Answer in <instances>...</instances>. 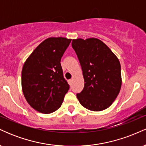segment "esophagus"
<instances>
[{"label": "esophagus", "mask_w": 146, "mask_h": 146, "mask_svg": "<svg viewBox=\"0 0 146 146\" xmlns=\"http://www.w3.org/2000/svg\"><path fill=\"white\" fill-rule=\"evenodd\" d=\"M68 84H69L70 85H71L72 83H73V80H68Z\"/></svg>", "instance_id": "obj_1"}]
</instances>
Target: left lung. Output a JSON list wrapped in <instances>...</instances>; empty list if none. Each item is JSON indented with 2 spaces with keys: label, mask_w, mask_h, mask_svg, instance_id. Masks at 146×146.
<instances>
[{
  "label": "left lung",
  "mask_w": 146,
  "mask_h": 146,
  "mask_svg": "<svg viewBox=\"0 0 146 146\" xmlns=\"http://www.w3.org/2000/svg\"><path fill=\"white\" fill-rule=\"evenodd\" d=\"M72 47L82 69L84 87L77 94L81 105L101 111L117 98L121 86V65L118 58L97 38L73 40Z\"/></svg>",
  "instance_id": "left-lung-1"
}]
</instances>
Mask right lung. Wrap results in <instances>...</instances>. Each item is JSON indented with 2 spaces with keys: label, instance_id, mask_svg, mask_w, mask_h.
Masks as SVG:
<instances>
[{
  "label": "right lung",
  "instance_id": "obj_1",
  "mask_svg": "<svg viewBox=\"0 0 146 146\" xmlns=\"http://www.w3.org/2000/svg\"><path fill=\"white\" fill-rule=\"evenodd\" d=\"M71 41L62 37L47 38L23 65V94L29 104L40 113L48 114L58 110L69 90L60 61Z\"/></svg>",
  "mask_w": 146,
  "mask_h": 146
}]
</instances>
